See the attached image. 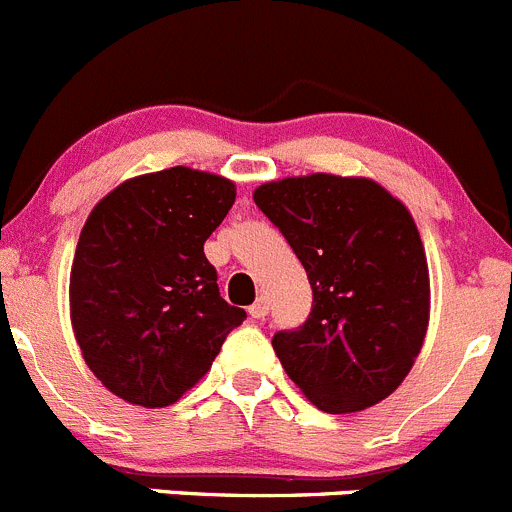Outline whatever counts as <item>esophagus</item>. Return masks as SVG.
<instances>
[{"mask_svg": "<svg viewBox=\"0 0 512 512\" xmlns=\"http://www.w3.org/2000/svg\"><path fill=\"white\" fill-rule=\"evenodd\" d=\"M267 310H270V303H267L265 298H260L257 303L250 305V315L255 318V321H262V318L267 315Z\"/></svg>", "mask_w": 512, "mask_h": 512, "instance_id": "esophagus-1", "label": "esophagus"}]
</instances>
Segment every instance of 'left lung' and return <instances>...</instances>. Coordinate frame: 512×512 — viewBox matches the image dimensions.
<instances>
[{"label": "left lung", "instance_id": "left-lung-1", "mask_svg": "<svg viewBox=\"0 0 512 512\" xmlns=\"http://www.w3.org/2000/svg\"><path fill=\"white\" fill-rule=\"evenodd\" d=\"M308 272V321L272 336L295 386L328 414L386 399L419 356L429 272L407 207L371 179L310 174L252 194Z\"/></svg>", "mask_w": 512, "mask_h": 512}]
</instances>
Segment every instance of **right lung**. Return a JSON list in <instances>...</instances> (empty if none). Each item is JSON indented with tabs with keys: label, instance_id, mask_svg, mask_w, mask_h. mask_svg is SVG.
<instances>
[{
	"label": "right lung",
	"instance_id": "right-lung-1",
	"mask_svg": "<svg viewBox=\"0 0 512 512\" xmlns=\"http://www.w3.org/2000/svg\"><path fill=\"white\" fill-rule=\"evenodd\" d=\"M232 204V181L186 166L136 176L95 204L70 272V318L105 389L169 407L245 321L204 255Z\"/></svg>",
	"mask_w": 512,
	"mask_h": 512
}]
</instances>
